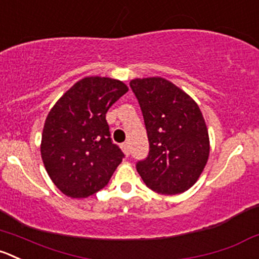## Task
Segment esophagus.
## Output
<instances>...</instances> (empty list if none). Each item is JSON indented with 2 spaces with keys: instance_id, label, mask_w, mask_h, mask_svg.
Instances as JSON below:
<instances>
[{
  "instance_id": "esophagus-1",
  "label": "esophagus",
  "mask_w": 259,
  "mask_h": 259,
  "mask_svg": "<svg viewBox=\"0 0 259 259\" xmlns=\"http://www.w3.org/2000/svg\"><path fill=\"white\" fill-rule=\"evenodd\" d=\"M121 149H122V152H124L125 155H129V153H130L129 143H124V144H121Z\"/></svg>"
}]
</instances>
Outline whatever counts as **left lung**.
<instances>
[{"instance_id":"8db88e82","label":"left lung","mask_w":259,"mask_h":259,"mask_svg":"<svg viewBox=\"0 0 259 259\" xmlns=\"http://www.w3.org/2000/svg\"><path fill=\"white\" fill-rule=\"evenodd\" d=\"M130 87L139 101L150 147L147 159L138 162V173L153 191L185 192L199 180L210 154L199 105L162 77L132 79Z\"/></svg>"}]
</instances>
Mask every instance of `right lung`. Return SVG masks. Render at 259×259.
I'll return each mask as SVG.
<instances>
[{"label":"right lung","instance_id":"add662e5","mask_svg":"<svg viewBox=\"0 0 259 259\" xmlns=\"http://www.w3.org/2000/svg\"><path fill=\"white\" fill-rule=\"evenodd\" d=\"M126 84L109 77H84L50 109L40 153L50 180L64 195L82 199L107 185L122 152L110 138L106 112Z\"/></svg>","mask_w":259,"mask_h":259}]
</instances>
